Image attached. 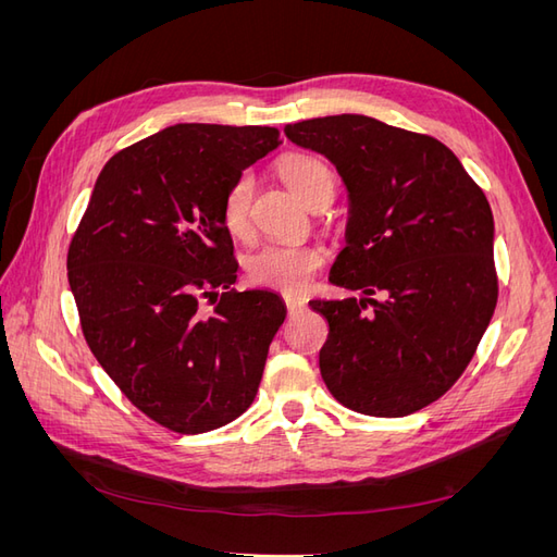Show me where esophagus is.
<instances>
[{
  "instance_id": "esophagus-1",
  "label": "esophagus",
  "mask_w": 557,
  "mask_h": 557,
  "mask_svg": "<svg viewBox=\"0 0 557 557\" xmlns=\"http://www.w3.org/2000/svg\"><path fill=\"white\" fill-rule=\"evenodd\" d=\"M283 301H285V309H288L290 315L305 311V307H307V301L301 297H295V295H283Z\"/></svg>"
}]
</instances>
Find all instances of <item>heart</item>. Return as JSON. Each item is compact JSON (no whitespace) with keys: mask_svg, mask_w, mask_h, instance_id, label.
I'll return each mask as SVG.
<instances>
[{"mask_svg":"<svg viewBox=\"0 0 557 557\" xmlns=\"http://www.w3.org/2000/svg\"><path fill=\"white\" fill-rule=\"evenodd\" d=\"M278 172L288 188L305 201L315 197L320 190L334 188V176L330 166L309 153H290L278 162ZM252 176L239 174L230 183L223 197V225L234 237H244L250 227V199H252ZM323 264V250L309 244H264L246 260L248 278L281 293L305 290L311 276Z\"/></svg>","mask_w":557,"mask_h":557,"instance_id":"1","label":"heart"}]
</instances>
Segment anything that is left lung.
<instances>
[{"label": "left lung", "instance_id": "obj_1", "mask_svg": "<svg viewBox=\"0 0 557 557\" xmlns=\"http://www.w3.org/2000/svg\"><path fill=\"white\" fill-rule=\"evenodd\" d=\"M285 137L325 156L348 193L330 281L360 297L309 301L330 323L318 358L327 391L379 418L428 407L474 358L497 305L491 205L428 134L342 113L285 125Z\"/></svg>", "mask_w": 557, "mask_h": 557}]
</instances>
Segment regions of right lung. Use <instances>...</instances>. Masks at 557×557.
<instances>
[{"instance_id":"right-lung-1","label":"right lung","mask_w":557,"mask_h":557,"mask_svg":"<svg viewBox=\"0 0 557 557\" xmlns=\"http://www.w3.org/2000/svg\"><path fill=\"white\" fill-rule=\"evenodd\" d=\"M278 144L276 127H166L104 164L72 239L83 336L134 407L174 432L223 428L250 407L285 320L276 293L232 288L239 264L221 215L230 183Z\"/></svg>"}]
</instances>
